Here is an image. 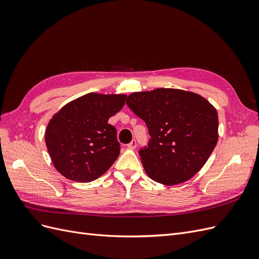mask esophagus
I'll use <instances>...</instances> for the list:
<instances>
[{"instance_id":"obj_1","label":"esophagus","mask_w":259,"mask_h":259,"mask_svg":"<svg viewBox=\"0 0 259 259\" xmlns=\"http://www.w3.org/2000/svg\"><path fill=\"white\" fill-rule=\"evenodd\" d=\"M136 146H137V142H136L135 139H133L132 142L127 145V148H128V149H131V150H134V149L136 148Z\"/></svg>"}]
</instances>
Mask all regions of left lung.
Wrapping results in <instances>:
<instances>
[{
  "mask_svg": "<svg viewBox=\"0 0 259 259\" xmlns=\"http://www.w3.org/2000/svg\"><path fill=\"white\" fill-rule=\"evenodd\" d=\"M126 105L144 120L150 139L139 149L147 175L163 185L190 179L218 139L216 109L198 94L174 89L133 93Z\"/></svg>",
  "mask_w": 259,
  "mask_h": 259,
  "instance_id": "left-lung-1",
  "label": "left lung"
}]
</instances>
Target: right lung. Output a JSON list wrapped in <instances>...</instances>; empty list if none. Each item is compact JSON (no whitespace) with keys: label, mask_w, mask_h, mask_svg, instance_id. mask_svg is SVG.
<instances>
[{"label":"right lung","mask_w":259,"mask_h":259,"mask_svg":"<svg viewBox=\"0 0 259 259\" xmlns=\"http://www.w3.org/2000/svg\"><path fill=\"white\" fill-rule=\"evenodd\" d=\"M125 95L91 93L66 105L53 116L45 143L55 167L81 183L97 179L120 154L116 130L108 120L125 104Z\"/></svg>","instance_id":"add662e5"}]
</instances>
